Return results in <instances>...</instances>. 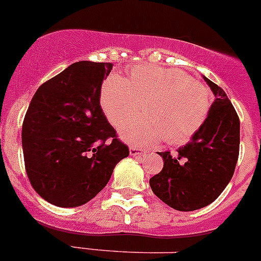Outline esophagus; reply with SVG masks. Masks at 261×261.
<instances>
[{
  "label": "esophagus",
  "mask_w": 261,
  "mask_h": 261,
  "mask_svg": "<svg viewBox=\"0 0 261 261\" xmlns=\"http://www.w3.org/2000/svg\"><path fill=\"white\" fill-rule=\"evenodd\" d=\"M129 153L133 156H141L142 154H145V149H141L138 146H130L129 147Z\"/></svg>",
  "instance_id": "esophagus-1"
}]
</instances>
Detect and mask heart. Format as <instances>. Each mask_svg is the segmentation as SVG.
Returning a JSON list of instances; mask_svg holds the SVG:
<instances>
[{"label": "heart", "instance_id": "obj_1", "mask_svg": "<svg viewBox=\"0 0 261 261\" xmlns=\"http://www.w3.org/2000/svg\"><path fill=\"white\" fill-rule=\"evenodd\" d=\"M106 117L116 128L122 126L144 105L145 117L121 128L126 142L137 146L161 141L186 144L199 132L208 117L212 93L206 85L179 69L136 65L128 81L111 74L99 94Z\"/></svg>", "mask_w": 261, "mask_h": 261}]
</instances>
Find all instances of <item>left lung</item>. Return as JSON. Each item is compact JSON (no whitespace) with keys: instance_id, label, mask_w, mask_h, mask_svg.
Listing matches in <instances>:
<instances>
[{"instance_id":"1","label":"left lung","mask_w":261,"mask_h":261,"mask_svg":"<svg viewBox=\"0 0 261 261\" xmlns=\"http://www.w3.org/2000/svg\"><path fill=\"white\" fill-rule=\"evenodd\" d=\"M216 95L204 125L177 154L158 153L163 168L150 179L153 192L181 212L213 202L231 180L239 156L241 121L226 93L205 78Z\"/></svg>"}]
</instances>
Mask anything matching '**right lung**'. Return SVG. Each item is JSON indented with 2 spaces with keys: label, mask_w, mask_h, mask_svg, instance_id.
Segmentation results:
<instances>
[{
  "label": "right lung",
  "mask_w": 261,
  "mask_h": 261,
  "mask_svg": "<svg viewBox=\"0 0 261 261\" xmlns=\"http://www.w3.org/2000/svg\"><path fill=\"white\" fill-rule=\"evenodd\" d=\"M111 62L78 61L36 90L23 120L24 167L32 188L61 208L94 199L129 155L100 107Z\"/></svg>",
  "instance_id": "obj_1"
}]
</instances>
